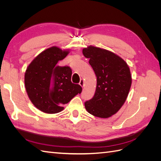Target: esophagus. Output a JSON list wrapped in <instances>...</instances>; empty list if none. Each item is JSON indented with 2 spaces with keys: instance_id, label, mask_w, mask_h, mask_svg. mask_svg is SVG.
Returning <instances> with one entry per match:
<instances>
[{
  "instance_id": "1",
  "label": "esophagus",
  "mask_w": 161,
  "mask_h": 161,
  "mask_svg": "<svg viewBox=\"0 0 161 161\" xmlns=\"http://www.w3.org/2000/svg\"><path fill=\"white\" fill-rule=\"evenodd\" d=\"M79 85L81 86H85V82H84V80L83 79H80V82H79Z\"/></svg>"
}]
</instances>
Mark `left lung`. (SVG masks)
<instances>
[{
  "label": "left lung",
  "instance_id": "8db88e82",
  "mask_svg": "<svg viewBox=\"0 0 161 161\" xmlns=\"http://www.w3.org/2000/svg\"><path fill=\"white\" fill-rule=\"evenodd\" d=\"M97 76V87L92 98L85 103L92 115L108 118L118 112L127 99L131 85L129 67L114 53L94 46L82 50Z\"/></svg>",
  "mask_w": 161,
  "mask_h": 161
}]
</instances>
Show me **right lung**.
<instances>
[{"label":"right lung","mask_w":161,"mask_h":161,"mask_svg":"<svg viewBox=\"0 0 161 161\" xmlns=\"http://www.w3.org/2000/svg\"><path fill=\"white\" fill-rule=\"evenodd\" d=\"M69 52L53 46L40 53L28 66L25 74L27 93L32 103L47 114H56L80 93L82 87L71 82L70 66H57Z\"/></svg>","instance_id":"1"}]
</instances>
